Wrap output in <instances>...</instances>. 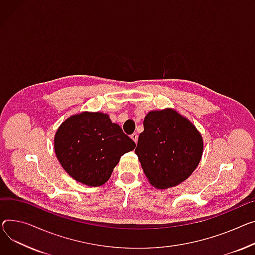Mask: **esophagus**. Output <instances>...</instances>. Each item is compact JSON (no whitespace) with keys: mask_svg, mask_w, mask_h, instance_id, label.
Returning <instances> with one entry per match:
<instances>
[{"mask_svg":"<svg viewBox=\"0 0 255 255\" xmlns=\"http://www.w3.org/2000/svg\"><path fill=\"white\" fill-rule=\"evenodd\" d=\"M131 138L134 140V142L136 143L137 142V139H138V135H137V133H133L132 135H131Z\"/></svg>","mask_w":255,"mask_h":255,"instance_id":"esophagus-1","label":"esophagus"}]
</instances>
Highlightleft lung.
<instances>
[{"instance_id": "8db88e82", "label": "left lung", "mask_w": 255, "mask_h": 255, "mask_svg": "<svg viewBox=\"0 0 255 255\" xmlns=\"http://www.w3.org/2000/svg\"><path fill=\"white\" fill-rule=\"evenodd\" d=\"M135 154L149 183L157 189L176 186L188 178L203 154L201 133L172 109L149 112Z\"/></svg>"}]
</instances>
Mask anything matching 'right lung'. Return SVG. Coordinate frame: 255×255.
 <instances>
[{
    "instance_id": "right-lung-1",
    "label": "right lung",
    "mask_w": 255,
    "mask_h": 255,
    "mask_svg": "<svg viewBox=\"0 0 255 255\" xmlns=\"http://www.w3.org/2000/svg\"><path fill=\"white\" fill-rule=\"evenodd\" d=\"M135 142L109 115L83 112L59 126L54 137L56 157L75 180L89 186L106 183L116 165Z\"/></svg>"
}]
</instances>
